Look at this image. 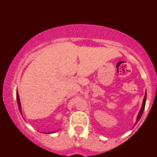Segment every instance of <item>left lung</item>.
Returning <instances> with one entry per match:
<instances>
[{
	"mask_svg": "<svg viewBox=\"0 0 157 157\" xmlns=\"http://www.w3.org/2000/svg\"><path fill=\"white\" fill-rule=\"evenodd\" d=\"M146 98H147V95H146V94H145V95H144V100H143L142 106H141V110H140L139 113H138V117H137V119H136V123H135V124H136V123H138V121H139L140 118H141V116H142V113H143V112H144V110L145 103H146Z\"/></svg>",
	"mask_w": 157,
	"mask_h": 157,
	"instance_id": "8db88e82",
	"label": "left lung"
}]
</instances>
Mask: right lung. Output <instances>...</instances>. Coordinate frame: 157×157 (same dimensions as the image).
Here are the masks:
<instances>
[{"instance_id":"1","label":"right lung","mask_w":157,"mask_h":157,"mask_svg":"<svg viewBox=\"0 0 157 157\" xmlns=\"http://www.w3.org/2000/svg\"><path fill=\"white\" fill-rule=\"evenodd\" d=\"M16 99H17V103H18V106H19V111H20L21 114L22 115V108H21V103H20V99H19V93L18 92L16 91ZM54 132H47V134H50V133H53ZM46 133V134H47Z\"/></svg>"}]
</instances>
